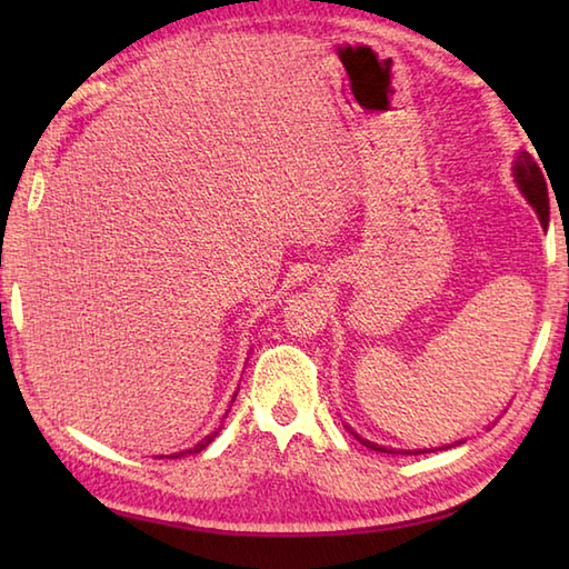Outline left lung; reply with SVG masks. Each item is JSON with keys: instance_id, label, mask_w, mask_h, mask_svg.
<instances>
[{"instance_id": "left-lung-1", "label": "left lung", "mask_w": 569, "mask_h": 569, "mask_svg": "<svg viewBox=\"0 0 569 569\" xmlns=\"http://www.w3.org/2000/svg\"><path fill=\"white\" fill-rule=\"evenodd\" d=\"M513 176H516V183L518 188H521L523 196L528 198V202L533 204V210L538 212L540 217V224L546 227L548 224V217H550V204H548V186H546V173L540 171V166L536 163V159L530 153L521 151L516 156V166H513ZM357 440L365 442L367 447H371V450L377 452H389V455H398V450H386V447H379L373 442H367L365 438Z\"/></svg>"}]
</instances>
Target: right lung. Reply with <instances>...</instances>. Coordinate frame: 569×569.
Here are the masks:
<instances>
[{"label": "right lung", "mask_w": 569, "mask_h": 569, "mask_svg": "<svg viewBox=\"0 0 569 569\" xmlns=\"http://www.w3.org/2000/svg\"><path fill=\"white\" fill-rule=\"evenodd\" d=\"M214 435L217 432H210L208 435V438H204V440H200L196 447H190V450H183V452H176V455H168V457H183V455H196V452H200V450H204V447H208L212 440H214Z\"/></svg>", "instance_id": "1"}]
</instances>
